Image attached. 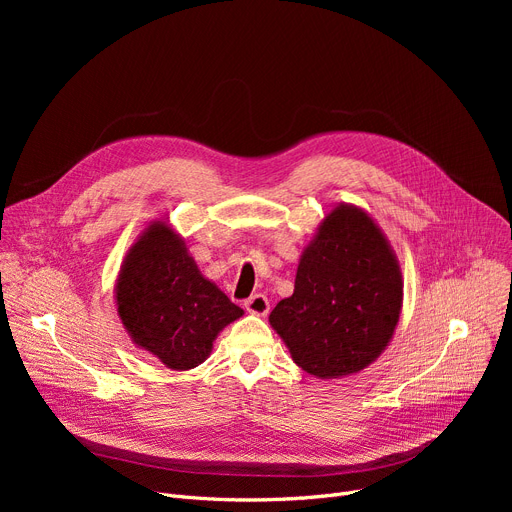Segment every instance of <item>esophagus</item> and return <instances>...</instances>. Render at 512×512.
I'll list each match as a JSON object with an SVG mask.
<instances>
[{
	"label": "esophagus",
	"mask_w": 512,
	"mask_h": 512,
	"mask_svg": "<svg viewBox=\"0 0 512 512\" xmlns=\"http://www.w3.org/2000/svg\"><path fill=\"white\" fill-rule=\"evenodd\" d=\"M245 309L251 315H267V311H270V301H267L265 294H253L251 299L245 301Z\"/></svg>",
	"instance_id": "34e87169"
}]
</instances>
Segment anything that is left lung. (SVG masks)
I'll list each match as a JSON object with an SVG mask.
<instances>
[{
	"instance_id": "8db88e82",
	"label": "left lung",
	"mask_w": 512,
	"mask_h": 512,
	"mask_svg": "<svg viewBox=\"0 0 512 512\" xmlns=\"http://www.w3.org/2000/svg\"><path fill=\"white\" fill-rule=\"evenodd\" d=\"M402 309L394 249L371 215L340 203L305 247L294 292L270 313L292 361L313 378L359 373L390 344Z\"/></svg>"
}]
</instances>
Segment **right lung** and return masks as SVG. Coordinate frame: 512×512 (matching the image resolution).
<instances>
[{
  "instance_id": "1",
  "label": "right lung",
  "mask_w": 512,
  "mask_h": 512,
  "mask_svg": "<svg viewBox=\"0 0 512 512\" xmlns=\"http://www.w3.org/2000/svg\"><path fill=\"white\" fill-rule=\"evenodd\" d=\"M114 292L132 344L174 371L201 365L218 334L245 313L199 272L166 220L151 222L128 249Z\"/></svg>"
}]
</instances>
